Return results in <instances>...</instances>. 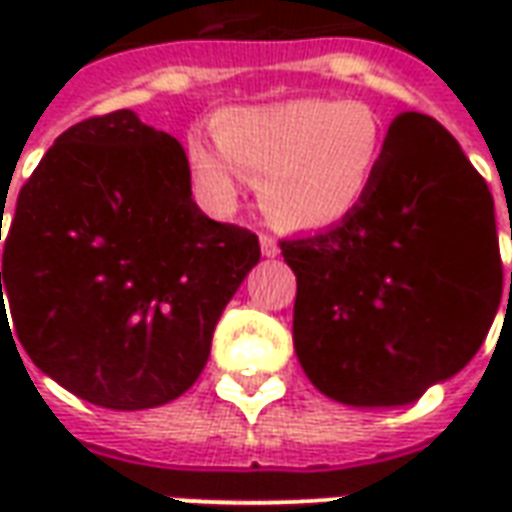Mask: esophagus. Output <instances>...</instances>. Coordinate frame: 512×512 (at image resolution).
Masks as SVG:
<instances>
[{
	"label": "esophagus",
	"mask_w": 512,
	"mask_h": 512,
	"mask_svg": "<svg viewBox=\"0 0 512 512\" xmlns=\"http://www.w3.org/2000/svg\"><path fill=\"white\" fill-rule=\"evenodd\" d=\"M260 249H263V255H266V257H277L279 255L277 241H274V238H271L268 233H260Z\"/></svg>",
	"instance_id": "obj_1"
}]
</instances>
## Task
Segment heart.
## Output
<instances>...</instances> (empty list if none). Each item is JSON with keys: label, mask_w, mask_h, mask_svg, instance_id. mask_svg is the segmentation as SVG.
<instances>
[{"label": "heart", "mask_w": 512, "mask_h": 512, "mask_svg": "<svg viewBox=\"0 0 512 512\" xmlns=\"http://www.w3.org/2000/svg\"><path fill=\"white\" fill-rule=\"evenodd\" d=\"M222 153L189 145L197 189L233 205L238 175L260 183V205L288 230H321L359 211L376 189L386 158V128L367 104L296 98L230 109L213 120Z\"/></svg>", "instance_id": "1"}]
</instances>
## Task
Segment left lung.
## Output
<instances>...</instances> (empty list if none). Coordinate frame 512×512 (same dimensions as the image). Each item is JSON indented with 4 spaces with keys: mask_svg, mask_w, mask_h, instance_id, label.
<instances>
[{
    "mask_svg": "<svg viewBox=\"0 0 512 512\" xmlns=\"http://www.w3.org/2000/svg\"><path fill=\"white\" fill-rule=\"evenodd\" d=\"M279 246L299 285L296 356L323 395L348 406H406L455 376L502 299L488 183L455 136L419 112L389 126L359 211Z\"/></svg>",
    "mask_w": 512,
    "mask_h": 512,
    "instance_id": "1",
    "label": "left lung"
}]
</instances>
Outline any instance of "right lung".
Here are the masks:
<instances>
[{"label": "right lung", "instance_id": "right-lung-1", "mask_svg": "<svg viewBox=\"0 0 512 512\" xmlns=\"http://www.w3.org/2000/svg\"><path fill=\"white\" fill-rule=\"evenodd\" d=\"M2 241V219H0ZM260 241L191 200L178 139L117 109L71 126L18 191L0 271L18 343L87 403L153 408L200 378Z\"/></svg>", "mask_w": 512, "mask_h": 512}]
</instances>
